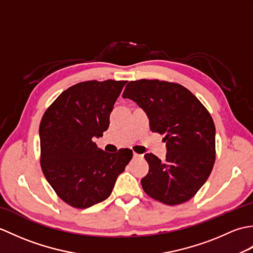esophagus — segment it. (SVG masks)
Returning a JSON list of instances; mask_svg holds the SVG:
<instances>
[{
	"label": "esophagus",
	"mask_w": 253,
	"mask_h": 253,
	"mask_svg": "<svg viewBox=\"0 0 253 253\" xmlns=\"http://www.w3.org/2000/svg\"><path fill=\"white\" fill-rule=\"evenodd\" d=\"M141 155L140 154H138V153H136V152H133V158L135 159H138V158H140Z\"/></svg>",
	"instance_id": "1"
}]
</instances>
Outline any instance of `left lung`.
<instances>
[{
  "label": "left lung",
  "mask_w": 253,
  "mask_h": 253,
  "mask_svg": "<svg viewBox=\"0 0 253 253\" xmlns=\"http://www.w3.org/2000/svg\"><path fill=\"white\" fill-rule=\"evenodd\" d=\"M123 98L146 112L150 129L165 135V161L144 154L149 173L141 179L149 197L169 206L196 195L215 162V126L211 115L189 90L179 84L140 79L129 82Z\"/></svg>",
  "instance_id": "left-lung-1"
}]
</instances>
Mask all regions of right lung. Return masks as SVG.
Returning <instances> with one entry per match:
<instances>
[{
	"label": "right lung",
	"instance_id": "1",
	"mask_svg": "<svg viewBox=\"0 0 253 253\" xmlns=\"http://www.w3.org/2000/svg\"><path fill=\"white\" fill-rule=\"evenodd\" d=\"M126 84L110 79L74 84L42 116V171L56 195L74 208L87 209L109 198L132 158L130 149L107 153L93 142L109 128L113 106Z\"/></svg>",
	"mask_w": 253,
	"mask_h": 253
}]
</instances>
